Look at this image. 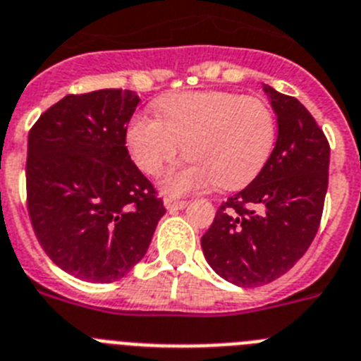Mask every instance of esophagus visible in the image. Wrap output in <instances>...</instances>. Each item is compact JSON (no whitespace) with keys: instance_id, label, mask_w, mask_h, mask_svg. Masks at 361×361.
I'll return each instance as SVG.
<instances>
[{"instance_id":"obj_1","label":"esophagus","mask_w":361,"mask_h":361,"mask_svg":"<svg viewBox=\"0 0 361 361\" xmlns=\"http://www.w3.org/2000/svg\"><path fill=\"white\" fill-rule=\"evenodd\" d=\"M165 207H167L169 211H181L187 207V202H178V200H171V198H165Z\"/></svg>"}]
</instances>
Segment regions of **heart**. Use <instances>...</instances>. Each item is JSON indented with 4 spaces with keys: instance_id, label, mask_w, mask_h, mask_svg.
Segmentation results:
<instances>
[{
    "instance_id": "1",
    "label": "heart",
    "mask_w": 361,
    "mask_h": 361,
    "mask_svg": "<svg viewBox=\"0 0 361 361\" xmlns=\"http://www.w3.org/2000/svg\"><path fill=\"white\" fill-rule=\"evenodd\" d=\"M161 120L136 114L127 127V147L136 165L158 174L183 150L190 161L163 178V189L181 196L216 183L236 189L258 176L276 143V118L259 98L224 90L165 96Z\"/></svg>"
}]
</instances>
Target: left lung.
I'll return each instance as SVG.
<instances>
[{
	"mask_svg": "<svg viewBox=\"0 0 361 361\" xmlns=\"http://www.w3.org/2000/svg\"><path fill=\"white\" fill-rule=\"evenodd\" d=\"M263 90L278 118L274 150L202 238L209 265L238 287L269 283L294 267L318 233L329 185L331 147L311 112L293 96Z\"/></svg>",
	"mask_w": 361,
	"mask_h": 361,
	"instance_id": "1",
	"label": "left lung"
}]
</instances>
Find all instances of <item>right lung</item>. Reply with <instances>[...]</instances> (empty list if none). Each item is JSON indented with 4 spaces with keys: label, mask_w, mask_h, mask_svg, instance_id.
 <instances>
[{
    "label": "right lung",
    "mask_w": 361,
    "mask_h": 361,
    "mask_svg": "<svg viewBox=\"0 0 361 361\" xmlns=\"http://www.w3.org/2000/svg\"><path fill=\"white\" fill-rule=\"evenodd\" d=\"M133 90L68 94L29 133L27 207L37 241L68 274L120 280L145 256L165 214L125 147Z\"/></svg>",
    "instance_id": "1"
}]
</instances>
